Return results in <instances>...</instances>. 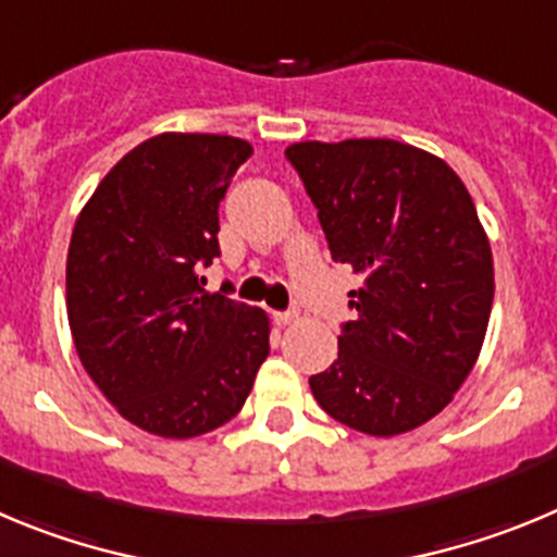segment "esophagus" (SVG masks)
<instances>
[{
  "instance_id": "1",
  "label": "esophagus",
  "mask_w": 557,
  "mask_h": 557,
  "mask_svg": "<svg viewBox=\"0 0 557 557\" xmlns=\"http://www.w3.org/2000/svg\"><path fill=\"white\" fill-rule=\"evenodd\" d=\"M297 319H299L297 310H277V313H274V322H277L280 327H285V324H294Z\"/></svg>"
}]
</instances>
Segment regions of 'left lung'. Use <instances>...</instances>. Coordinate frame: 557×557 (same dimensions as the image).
I'll return each mask as SVG.
<instances>
[{
    "mask_svg": "<svg viewBox=\"0 0 557 557\" xmlns=\"http://www.w3.org/2000/svg\"><path fill=\"white\" fill-rule=\"evenodd\" d=\"M285 158L333 260L363 277L310 391L358 433H408L453 403L488 327L494 260L472 197L444 160L391 138L290 144Z\"/></svg>",
    "mask_w": 557,
    "mask_h": 557,
    "instance_id": "obj_1",
    "label": "left lung"
}]
</instances>
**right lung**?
I'll return each mask as SVG.
<instances>
[{"mask_svg":"<svg viewBox=\"0 0 557 557\" xmlns=\"http://www.w3.org/2000/svg\"><path fill=\"white\" fill-rule=\"evenodd\" d=\"M252 147L163 133L104 174L74 224L66 308L79 363L110 405L163 438L230 422L269 355V315L205 290L219 202Z\"/></svg>","mask_w":557,"mask_h":557,"instance_id":"add662e5","label":"right lung"}]
</instances>
